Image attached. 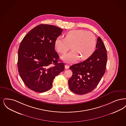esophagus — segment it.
Masks as SVG:
<instances>
[{
  "label": "esophagus",
  "mask_w": 126,
  "mask_h": 126,
  "mask_svg": "<svg viewBox=\"0 0 126 126\" xmlns=\"http://www.w3.org/2000/svg\"><path fill=\"white\" fill-rule=\"evenodd\" d=\"M69 66L68 65H67V64H66L65 65V69H68L69 68Z\"/></svg>",
  "instance_id": "obj_1"
}]
</instances>
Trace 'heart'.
<instances>
[{"mask_svg": "<svg viewBox=\"0 0 126 126\" xmlns=\"http://www.w3.org/2000/svg\"><path fill=\"white\" fill-rule=\"evenodd\" d=\"M55 47L61 54L72 50L62 57L66 62H75L80 58L85 60L94 53L96 49V36L91 32L81 30H71L65 34V38L58 37L55 41Z\"/></svg>", "mask_w": 126, "mask_h": 126, "instance_id": "heart-1", "label": "heart"}]
</instances>
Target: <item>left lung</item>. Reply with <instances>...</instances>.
Here are the masks:
<instances>
[{"mask_svg":"<svg viewBox=\"0 0 126 126\" xmlns=\"http://www.w3.org/2000/svg\"><path fill=\"white\" fill-rule=\"evenodd\" d=\"M96 49L85 61L71 66L73 75L68 80L71 91L82 95L94 90L105 74L107 60L105 45L100 37L97 39Z\"/></svg>","mask_w":126,"mask_h":126,"instance_id":"8db88e82","label":"left lung"}]
</instances>
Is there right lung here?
Masks as SVG:
<instances>
[{"label":"right lung","mask_w":126,"mask_h":126,"mask_svg":"<svg viewBox=\"0 0 126 126\" xmlns=\"http://www.w3.org/2000/svg\"><path fill=\"white\" fill-rule=\"evenodd\" d=\"M63 30L55 26L40 24L24 36L18 50L19 75L28 88L37 92L50 90L56 76L64 70L59 62L55 41Z\"/></svg>","instance_id":"obj_1"}]
</instances>
